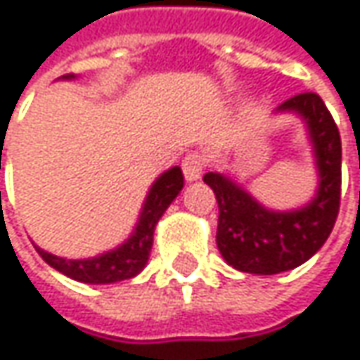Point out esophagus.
<instances>
[{
    "label": "esophagus",
    "instance_id": "esophagus-1",
    "mask_svg": "<svg viewBox=\"0 0 360 360\" xmlns=\"http://www.w3.org/2000/svg\"><path fill=\"white\" fill-rule=\"evenodd\" d=\"M205 155L203 153H198V150H191L189 155H185V159L181 162V167H183V173H185V177L187 181H195L200 179L201 173H203V169H205Z\"/></svg>",
    "mask_w": 360,
    "mask_h": 360
}]
</instances>
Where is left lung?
<instances>
[{"label":"left lung","instance_id":"1","mask_svg":"<svg viewBox=\"0 0 360 360\" xmlns=\"http://www.w3.org/2000/svg\"><path fill=\"white\" fill-rule=\"evenodd\" d=\"M279 112H297L309 128L320 171V189L309 205L295 212H269L228 177L203 175L220 210L218 250L226 263L255 275H275L306 263L328 240L340 210L342 144L326 103L318 94L306 91L289 97Z\"/></svg>","mask_w":360,"mask_h":360}]
</instances>
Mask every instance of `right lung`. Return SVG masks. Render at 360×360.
I'll return each instance as SVG.
<instances>
[{
  "mask_svg": "<svg viewBox=\"0 0 360 360\" xmlns=\"http://www.w3.org/2000/svg\"><path fill=\"white\" fill-rule=\"evenodd\" d=\"M67 77H73V75H67ZM181 189H183V173L179 167H173L165 175H160L146 198L136 232L132 234V238H128V243H124L120 248L108 255L87 259V261H67V259L54 257L51 252H44L38 246L36 250L51 266L75 281L103 285V283H116V281L130 279L144 269L150 248H153L155 226L165 214V210L171 205V201L177 198Z\"/></svg>",
  "mask_w": 360,
  "mask_h": 360,
  "instance_id": "add662e5",
  "label": "right lung"
}]
</instances>
